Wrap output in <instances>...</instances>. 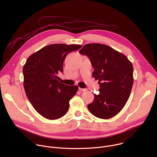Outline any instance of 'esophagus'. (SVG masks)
Here are the masks:
<instances>
[{"mask_svg":"<svg viewBox=\"0 0 157 157\" xmlns=\"http://www.w3.org/2000/svg\"><path fill=\"white\" fill-rule=\"evenodd\" d=\"M79 90L81 92H86L87 91V89H83V88H81L79 87Z\"/></svg>","mask_w":157,"mask_h":157,"instance_id":"obj_1","label":"esophagus"}]
</instances>
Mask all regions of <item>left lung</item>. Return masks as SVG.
<instances>
[{
	"instance_id": "left-lung-1",
	"label": "left lung",
	"mask_w": 157,
	"mask_h": 157,
	"mask_svg": "<svg viewBox=\"0 0 157 157\" xmlns=\"http://www.w3.org/2000/svg\"><path fill=\"white\" fill-rule=\"evenodd\" d=\"M90 59L99 80V94L87 105L94 116L108 119L117 115L128 101L133 82V66L127 57L105 44H86L79 52Z\"/></svg>"
}]
</instances>
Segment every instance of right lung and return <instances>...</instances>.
<instances>
[{
    "instance_id": "obj_1",
    "label": "right lung",
    "mask_w": 157,
    "mask_h": 157,
    "mask_svg": "<svg viewBox=\"0 0 157 157\" xmlns=\"http://www.w3.org/2000/svg\"><path fill=\"white\" fill-rule=\"evenodd\" d=\"M80 44H52L31 55L23 68L24 87L35 109L44 118L55 120L66 114L70 101L78 90L57 78L63 72L64 60L69 53L79 50Z\"/></svg>"
}]
</instances>
